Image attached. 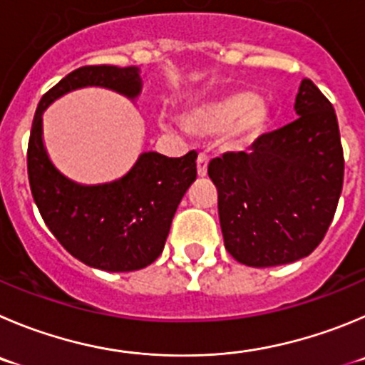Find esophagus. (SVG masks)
Returning a JSON list of instances; mask_svg holds the SVG:
<instances>
[{
	"label": "esophagus",
	"instance_id": "esophagus-1",
	"mask_svg": "<svg viewBox=\"0 0 365 365\" xmlns=\"http://www.w3.org/2000/svg\"><path fill=\"white\" fill-rule=\"evenodd\" d=\"M207 165H209V158L205 155H200L196 160V167H198V176L207 175Z\"/></svg>",
	"mask_w": 365,
	"mask_h": 365
}]
</instances>
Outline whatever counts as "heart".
<instances>
[{
    "label": "heart",
    "mask_w": 365,
    "mask_h": 365,
    "mask_svg": "<svg viewBox=\"0 0 365 365\" xmlns=\"http://www.w3.org/2000/svg\"><path fill=\"white\" fill-rule=\"evenodd\" d=\"M270 122V110L254 93L240 91L196 106L185 125L196 135H217L229 129V145L243 148L255 142Z\"/></svg>",
    "instance_id": "1"
}]
</instances>
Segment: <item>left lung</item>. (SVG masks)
<instances>
[{
	"label": "left lung",
	"mask_w": 365,
	"mask_h": 365,
	"mask_svg": "<svg viewBox=\"0 0 365 365\" xmlns=\"http://www.w3.org/2000/svg\"><path fill=\"white\" fill-rule=\"evenodd\" d=\"M299 117L264 133L248 153L209 163L225 248L247 267L294 263L324 240L344 183V151L331 102L309 79Z\"/></svg>",
	"instance_id": "1"
}]
</instances>
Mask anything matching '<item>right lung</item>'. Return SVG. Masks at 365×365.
<instances>
[{"label": "right lung", "mask_w": 365, "mask_h": 365, "mask_svg": "<svg viewBox=\"0 0 365 365\" xmlns=\"http://www.w3.org/2000/svg\"><path fill=\"white\" fill-rule=\"evenodd\" d=\"M138 68L110 64L81 66L41 98L34 115L26 167L34 202L50 232L88 267L133 272L162 254L183 194L196 180V156L182 158L144 153L131 171L104 185H79L61 175L43 145V111L71 90L102 86L129 98L140 93Z\"/></svg>", "instance_id": "add662e5"}]
</instances>
